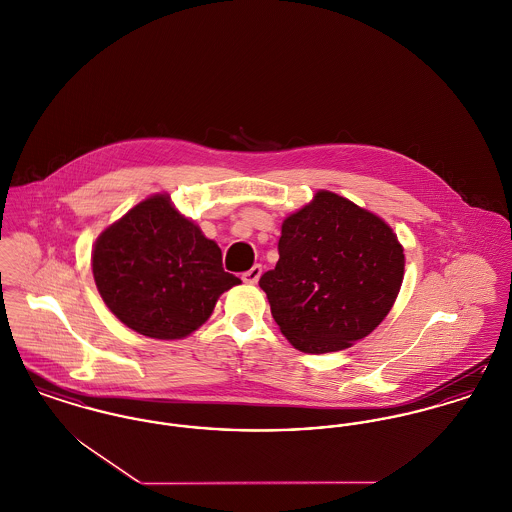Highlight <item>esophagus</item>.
Segmentation results:
<instances>
[{"label": "esophagus", "instance_id": "obj_1", "mask_svg": "<svg viewBox=\"0 0 512 512\" xmlns=\"http://www.w3.org/2000/svg\"><path fill=\"white\" fill-rule=\"evenodd\" d=\"M261 274H263V267H261V265H253L249 271L243 272L241 280H243L245 284H257V280L261 278Z\"/></svg>", "mask_w": 512, "mask_h": 512}]
</instances>
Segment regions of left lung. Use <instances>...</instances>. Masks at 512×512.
<instances>
[{"instance_id": "left-lung-1", "label": "left lung", "mask_w": 512, "mask_h": 512, "mask_svg": "<svg viewBox=\"0 0 512 512\" xmlns=\"http://www.w3.org/2000/svg\"><path fill=\"white\" fill-rule=\"evenodd\" d=\"M278 253L259 286L280 332L305 354L338 352L375 331L404 278L391 226L327 189L284 218Z\"/></svg>"}]
</instances>
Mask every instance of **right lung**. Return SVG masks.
<instances>
[{
    "instance_id": "1",
    "label": "right lung",
    "mask_w": 512,
    "mask_h": 512,
    "mask_svg": "<svg viewBox=\"0 0 512 512\" xmlns=\"http://www.w3.org/2000/svg\"><path fill=\"white\" fill-rule=\"evenodd\" d=\"M92 276L125 327L156 340L197 331L240 278L222 269V251L156 193L110 224L92 247Z\"/></svg>"
}]
</instances>
